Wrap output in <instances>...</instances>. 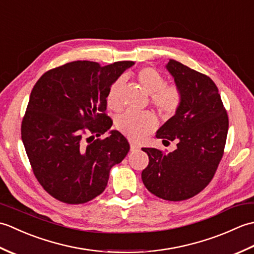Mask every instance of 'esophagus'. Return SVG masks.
Listing matches in <instances>:
<instances>
[{
	"label": "esophagus",
	"mask_w": 254,
	"mask_h": 254,
	"mask_svg": "<svg viewBox=\"0 0 254 254\" xmlns=\"http://www.w3.org/2000/svg\"><path fill=\"white\" fill-rule=\"evenodd\" d=\"M130 148H131V152H136V150L141 148V146H139V144H136L134 142H130Z\"/></svg>",
	"instance_id": "esophagus-1"
}]
</instances>
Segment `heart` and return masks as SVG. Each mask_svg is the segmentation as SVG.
Masks as SVG:
<instances>
[{
    "instance_id": "heart-1",
    "label": "heart",
    "mask_w": 254,
    "mask_h": 254,
    "mask_svg": "<svg viewBox=\"0 0 254 254\" xmlns=\"http://www.w3.org/2000/svg\"><path fill=\"white\" fill-rule=\"evenodd\" d=\"M138 83L147 94L152 95L153 105L166 116L174 115L181 104V93L176 86H167L166 79L157 69L145 67L137 73ZM124 80L118 78L113 83L107 95V105L113 110L122 106V89ZM156 119L149 112L127 110L117 119L118 130L128 138L138 139L152 132L156 127Z\"/></svg>"
}]
</instances>
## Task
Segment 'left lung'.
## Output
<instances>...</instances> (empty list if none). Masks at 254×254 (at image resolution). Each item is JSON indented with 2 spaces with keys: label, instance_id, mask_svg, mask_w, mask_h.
Wrapping results in <instances>:
<instances>
[{
  "label": "left lung",
  "instance_id": "obj_1",
  "mask_svg": "<svg viewBox=\"0 0 254 254\" xmlns=\"http://www.w3.org/2000/svg\"><path fill=\"white\" fill-rule=\"evenodd\" d=\"M165 67L180 90L181 104L156 137L177 141V149L163 154L156 148H142L149 158L142 180L154 195L182 201L196 195L213 179L223 157L228 117L208 76L171 59Z\"/></svg>",
  "mask_w": 254,
  "mask_h": 254
}]
</instances>
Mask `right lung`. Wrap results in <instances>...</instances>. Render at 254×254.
I'll return each instance as SVG.
<instances>
[{
  "mask_svg": "<svg viewBox=\"0 0 254 254\" xmlns=\"http://www.w3.org/2000/svg\"><path fill=\"white\" fill-rule=\"evenodd\" d=\"M133 65L73 61L45 73L32 88L21 141L37 180L59 201L82 204L98 196L110 169L130 150L120 132L109 130L112 120L104 112L110 86ZM106 131L105 139L95 138Z\"/></svg>",
  "mask_w": 254,
  "mask_h": 254,
  "instance_id": "add662e5",
  "label": "right lung"
}]
</instances>
